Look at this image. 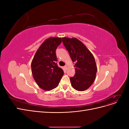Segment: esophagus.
Here are the masks:
<instances>
[{
    "label": "esophagus",
    "instance_id": "34e87169",
    "mask_svg": "<svg viewBox=\"0 0 129 129\" xmlns=\"http://www.w3.org/2000/svg\"><path fill=\"white\" fill-rule=\"evenodd\" d=\"M64 68H65V69H67V65H66V66H64Z\"/></svg>",
    "mask_w": 129,
    "mask_h": 129
}]
</instances>
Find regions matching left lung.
<instances>
[{"label":"left lung","mask_w":129,"mask_h":129,"mask_svg":"<svg viewBox=\"0 0 129 129\" xmlns=\"http://www.w3.org/2000/svg\"><path fill=\"white\" fill-rule=\"evenodd\" d=\"M62 42L75 62V74L70 78L72 87L78 91H84L93 83L97 71L92 53L77 39L62 38Z\"/></svg>","instance_id":"left-lung-1"}]
</instances>
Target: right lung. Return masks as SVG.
<instances>
[{
	"label": "right lung",
	"instance_id": "right-lung-1",
	"mask_svg": "<svg viewBox=\"0 0 129 129\" xmlns=\"http://www.w3.org/2000/svg\"><path fill=\"white\" fill-rule=\"evenodd\" d=\"M61 38L47 39L38 48L31 63L33 78L39 87L44 90L57 87L63 75V71L56 63V49Z\"/></svg>",
	"mask_w": 129,
	"mask_h": 129
}]
</instances>
